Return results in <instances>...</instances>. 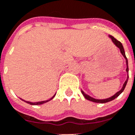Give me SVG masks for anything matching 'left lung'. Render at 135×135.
Segmentation results:
<instances>
[{
    "mask_svg": "<svg viewBox=\"0 0 135 135\" xmlns=\"http://www.w3.org/2000/svg\"><path fill=\"white\" fill-rule=\"evenodd\" d=\"M108 36H109V38H110V39H111V41H113V44H114L115 45V46H116L118 47L119 49H120L121 54H122V55L123 56V57L125 58V62H126V66H127V68H126V72H127V79L125 80V83L123 84V87L121 88L120 90L118 91L117 93H115V94L113 96L109 97V98H107V99H94V98H93V97H90L89 95L86 94V93H84L82 90H81V92H82V94H83V96H84L85 99H87V100H89V101H92V102H95V103H107V102H109V101H113V99H115V98H117V97H118L119 95L121 93L123 92V91H124V89H125V86H126V84H127V81H128V78H129V75H128V72H129V68H128V61H127V58H126V56H125V51H124V49H123V45H122V44H121V43L119 41L117 40L116 38H115L113 36H110V35H109Z\"/></svg>",
    "mask_w": 135,
    "mask_h": 135,
    "instance_id": "obj_1",
    "label": "left lung"
}]
</instances>
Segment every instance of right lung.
I'll return each instance as SVG.
<instances>
[{"label":"right lung","instance_id":"add662e5","mask_svg":"<svg viewBox=\"0 0 135 135\" xmlns=\"http://www.w3.org/2000/svg\"><path fill=\"white\" fill-rule=\"evenodd\" d=\"M56 94H55L53 95V97H51L50 99H49V100H46V101H38V102H30V101H25V100H23V99H21V100H22L23 101L26 102V103H29V104H30V105H41V104H43V103H46V102H48V101L52 100V99H53V98L55 97Z\"/></svg>","mask_w":135,"mask_h":135}]
</instances>
